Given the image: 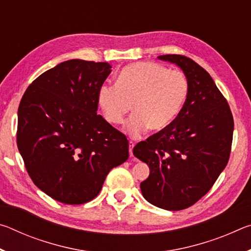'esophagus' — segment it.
I'll return each instance as SVG.
<instances>
[{"label":"esophagus","mask_w":251,"mask_h":251,"mask_svg":"<svg viewBox=\"0 0 251 251\" xmlns=\"http://www.w3.org/2000/svg\"><path fill=\"white\" fill-rule=\"evenodd\" d=\"M134 146H135V143L133 141H129V155L130 157H133V150H134Z\"/></svg>","instance_id":"obj_1"}]
</instances>
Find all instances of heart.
Listing matches in <instances>:
<instances>
[{"instance_id":"heart-1","label":"heart","mask_w":251,"mask_h":251,"mask_svg":"<svg viewBox=\"0 0 251 251\" xmlns=\"http://www.w3.org/2000/svg\"><path fill=\"white\" fill-rule=\"evenodd\" d=\"M189 93L187 76L178 70H167L156 63L139 62L127 65L116 78V85H105L99 93V104L106 121L113 125L133 116L126 131L138 138L150 128H166L179 115Z\"/></svg>"}]
</instances>
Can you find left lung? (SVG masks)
Wrapping results in <instances>:
<instances>
[{"mask_svg": "<svg viewBox=\"0 0 251 251\" xmlns=\"http://www.w3.org/2000/svg\"><path fill=\"white\" fill-rule=\"evenodd\" d=\"M179 66L189 93L175 121L134 147L150 167L144 198L166 210L193 206L209 192L230 156L233 118L226 99L201 65L184 55L158 56Z\"/></svg>", "mask_w": 251, "mask_h": 251, "instance_id": "1", "label": "left lung"}]
</instances>
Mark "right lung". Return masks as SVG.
<instances>
[{
	"label": "right lung",
	"instance_id": "obj_1",
	"mask_svg": "<svg viewBox=\"0 0 251 251\" xmlns=\"http://www.w3.org/2000/svg\"><path fill=\"white\" fill-rule=\"evenodd\" d=\"M110 69L70 59L33 80L21 100L20 154L34 184L55 201H91L110 169L128 158L126 136L96 113Z\"/></svg>",
	"mask_w": 251,
	"mask_h": 251
}]
</instances>
